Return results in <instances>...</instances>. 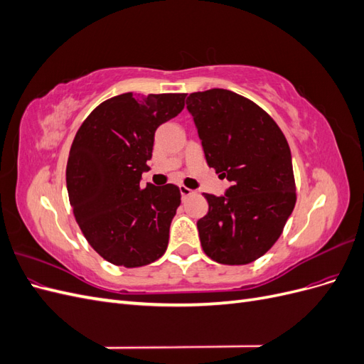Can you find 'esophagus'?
<instances>
[{"label":"esophagus","instance_id":"obj_1","mask_svg":"<svg viewBox=\"0 0 364 364\" xmlns=\"http://www.w3.org/2000/svg\"><path fill=\"white\" fill-rule=\"evenodd\" d=\"M179 190H181V194H182V199H185V197H188V196L194 194V190L188 188V186H185V185H181Z\"/></svg>","mask_w":364,"mask_h":364}]
</instances>
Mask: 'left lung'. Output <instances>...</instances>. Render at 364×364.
Wrapping results in <instances>:
<instances>
[{"instance_id": "obj_1", "label": "left lung", "mask_w": 364, "mask_h": 364, "mask_svg": "<svg viewBox=\"0 0 364 364\" xmlns=\"http://www.w3.org/2000/svg\"><path fill=\"white\" fill-rule=\"evenodd\" d=\"M206 162L230 182L225 196L205 193L208 214L197 222L206 255L228 266L262 257L281 237L296 203L289 142L273 118L228 90L186 98Z\"/></svg>"}]
</instances>
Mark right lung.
Instances as JSON below:
<instances>
[{
    "label": "right lung",
    "instance_id": "1",
    "mask_svg": "<svg viewBox=\"0 0 364 364\" xmlns=\"http://www.w3.org/2000/svg\"><path fill=\"white\" fill-rule=\"evenodd\" d=\"M185 97H112L74 136L67 164L73 213L87 243L115 266H147L167 250L181 191L173 183L142 188L141 176L149 170L156 129L182 112Z\"/></svg>",
    "mask_w": 364,
    "mask_h": 364
}]
</instances>
